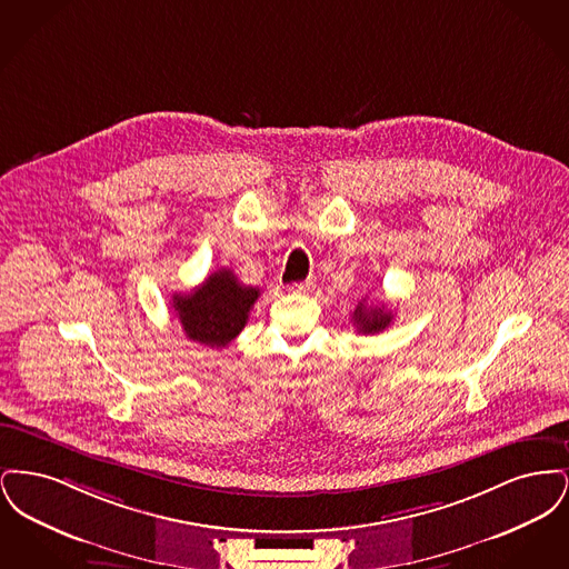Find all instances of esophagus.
Returning a JSON list of instances; mask_svg holds the SVG:
<instances>
[{"label": "esophagus", "mask_w": 569, "mask_h": 569, "mask_svg": "<svg viewBox=\"0 0 569 569\" xmlns=\"http://www.w3.org/2000/svg\"><path fill=\"white\" fill-rule=\"evenodd\" d=\"M313 288H316V279H305V281H300V283H292V286H290V290H292L295 295H309V292H313Z\"/></svg>", "instance_id": "obj_1"}]
</instances>
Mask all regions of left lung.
<instances>
[{
	"mask_svg": "<svg viewBox=\"0 0 569 569\" xmlns=\"http://www.w3.org/2000/svg\"><path fill=\"white\" fill-rule=\"evenodd\" d=\"M353 325L362 335H376L392 322V313L386 309V305L379 307H367L365 298L356 305L352 316Z\"/></svg>",
	"mask_w": 569,
	"mask_h": 569,
	"instance_id": "obj_1",
	"label": "left lung"
}]
</instances>
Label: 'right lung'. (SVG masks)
Segmentation results:
<instances>
[{
	"mask_svg": "<svg viewBox=\"0 0 569 569\" xmlns=\"http://www.w3.org/2000/svg\"><path fill=\"white\" fill-rule=\"evenodd\" d=\"M258 297V288L243 286L230 269H219L190 295H174L172 307L188 339L209 348H226L243 330Z\"/></svg>",
	"mask_w": 569,
	"mask_h": 569,
	"instance_id": "obj_1",
	"label": "right lung"
}]
</instances>
